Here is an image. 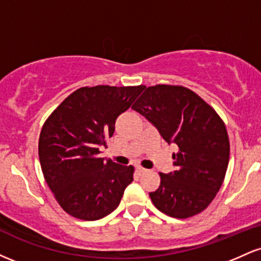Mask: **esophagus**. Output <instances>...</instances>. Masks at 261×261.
I'll list each match as a JSON object with an SVG mask.
<instances>
[{
    "label": "esophagus",
    "instance_id": "34e87169",
    "mask_svg": "<svg viewBox=\"0 0 261 261\" xmlns=\"http://www.w3.org/2000/svg\"><path fill=\"white\" fill-rule=\"evenodd\" d=\"M147 172V169H145V168H142V167H136V173H137V175H142V174H145V173Z\"/></svg>",
    "mask_w": 261,
    "mask_h": 261
}]
</instances>
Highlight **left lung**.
<instances>
[{
    "label": "left lung",
    "mask_w": 261,
    "mask_h": 261,
    "mask_svg": "<svg viewBox=\"0 0 261 261\" xmlns=\"http://www.w3.org/2000/svg\"><path fill=\"white\" fill-rule=\"evenodd\" d=\"M146 88V87H145ZM133 109L145 116L168 143H175L174 172L160 173L153 205L174 218L200 214L222 185L229 161L226 125L211 106L182 86L146 88Z\"/></svg>",
    "instance_id": "8db88e82"
}]
</instances>
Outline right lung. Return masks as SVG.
I'll list each match as a JSON object with an SVG mask.
<instances>
[{
  "label": "right lung",
  "instance_id": "add662e5",
  "mask_svg": "<svg viewBox=\"0 0 261 261\" xmlns=\"http://www.w3.org/2000/svg\"><path fill=\"white\" fill-rule=\"evenodd\" d=\"M145 86L82 87L44 122L39 161L45 181L65 212L85 221L106 217L134 180V167L99 157L115 120Z\"/></svg>",
  "mask_w": 261,
  "mask_h": 261
}]
</instances>
